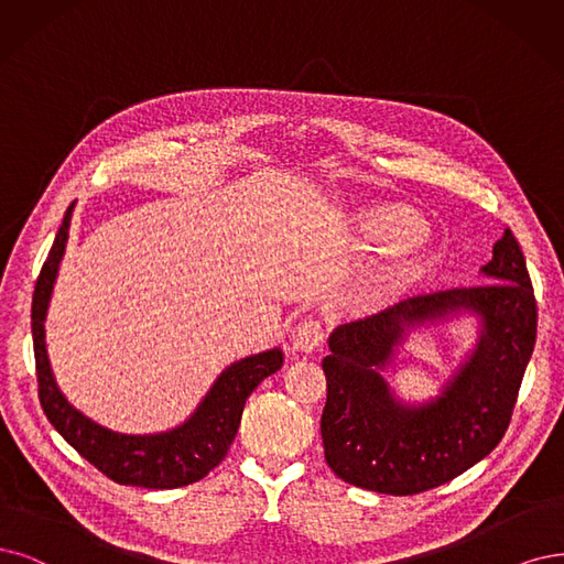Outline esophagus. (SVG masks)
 Here are the masks:
<instances>
[{"label": "esophagus", "instance_id": "obj_1", "mask_svg": "<svg viewBox=\"0 0 564 564\" xmlns=\"http://www.w3.org/2000/svg\"><path fill=\"white\" fill-rule=\"evenodd\" d=\"M325 327L318 318H304L293 329V346L302 352H314L325 344Z\"/></svg>", "mask_w": 564, "mask_h": 564}]
</instances>
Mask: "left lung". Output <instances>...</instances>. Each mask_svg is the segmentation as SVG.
I'll return each mask as SVG.
<instances>
[{
	"label": "left lung",
	"instance_id": "obj_1",
	"mask_svg": "<svg viewBox=\"0 0 564 564\" xmlns=\"http://www.w3.org/2000/svg\"><path fill=\"white\" fill-rule=\"evenodd\" d=\"M488 283L425 293L339 325L323 360L325 463L341 481L386 495H419L453 481L502 442L536 341V300L511 229L492 246ZM467 310L482 337L442 399L402 405L380 377L409 326Z\"/></svg>",
	"mask_w": 564,
	"mask_h": 564
}]
</instances>
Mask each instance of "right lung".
Segmentation results:
<instances>
[{
    "label": "right lung",
    "mask_w": 564,
    "mask_h": 564,
    "mask_svg": "<svg viewBox=\"0 0 564 564\" xmlns=\"http://www.w3.org/2000/svg\"><path fill=\"white\" fill-rule=\"evenodd\" d=\"M72 212L74 204L62 218L32 295V339L41 409L51 425L65 436V442L111 481L155 490L191 486L223 463L237 436L248 394L281 369L283 352L281 348H271L229 365L197 411L176 430L162 434H120L86 419L59 392L44 339V321L57 267L65 256Z\"/></svg>",
    "instance_id": "right-lung-1"
}]
</instances>
